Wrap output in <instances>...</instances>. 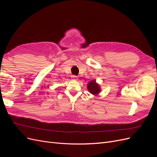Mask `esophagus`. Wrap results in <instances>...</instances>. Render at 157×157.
<instances>
[{
    "label": "esophagus",
    "mask_w": 157,
    "mask_h": 157,
    "mask_svg": "<svg viewBox=\"0 0 157 157\" xmlns=\"http://www.w3.org/2000/svg\"><path fill=\"white\" fill-rule=\"evenodd\" d=\"M71 78H72L73 80H78V77H77V76H75V75H72L71 76Z\"/></svg>",
    "instance_id": "34e87169"
}]
</instances>
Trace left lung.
<instances>
[{
  "instance_id": "1",
  "label": "left lung",
  "mask_w": 157,
  "mask_h": 157,
  "mask_svg": "<svg viewBox=\"0 0 157 157\" xmlns=\"http://www.w3.org/2000/svg\"><path fill=\"white\" fill-rule=\"evenodd\" d=\"M87 88L89 92L94 96L99 94L101 92V87L99 84L96 82V80H92L87 84Z\"/></svg>"
}]
</instances>
